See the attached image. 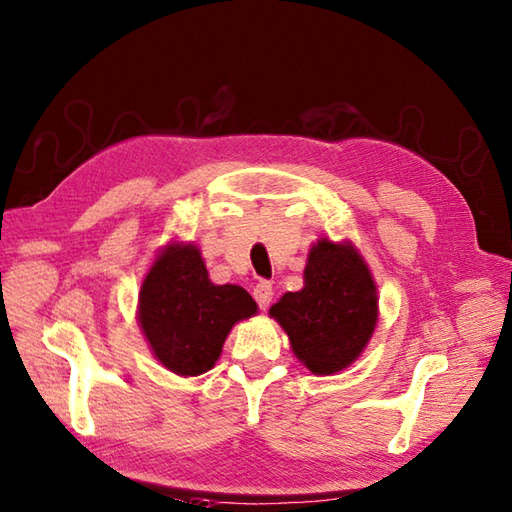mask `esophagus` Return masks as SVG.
<instances>
[{"label": "esophagus", "instance_id": "obj_1", "mask_svg": "<svg viewBox=\"0 0 512 512\" xmlns=\"http://www.w3.org/2000/svg\"><path fill=\"white\" fill-rule=\"evenodd\" d=\"M253 296H255L257 305H259L261 309H268V307H270V303H272V296H274V292H272V285H270L268 281H259V283L255 285Z\"/></svg>", "mask_w": 512, "mask_h": 512}]
</instances>
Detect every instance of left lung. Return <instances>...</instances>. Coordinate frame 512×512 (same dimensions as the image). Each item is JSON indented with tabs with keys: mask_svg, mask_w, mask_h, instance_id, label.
Here are the masks:
<instances>
[{
	"mask_svg": "<svg viewBox=\"0 0 512 512\" xmlns=\"http://www.w3.org/2000/svg\"><path fill=\"white\" fill-rule=\"evenodd\" d=\"M305 285L270 307L290 337L294 357L316 376L355 363L378 322V292L363 255L350 240L320 238L309 248Z\"/></svg>",
	"mask_w": 512,
	"mask_h": 512,
	"instance_id": "8db88e82",
	"label": "left lung"
}]
</instances>
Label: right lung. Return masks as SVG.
<instances>
[{"label":"right lung","mask_w":512,"mask_h":512,"mask_svg":"<svg viewBox=\"0 0 512 512\" xmlns=\"http://www.w3.org/2000/svg\"><path fill=\"white\" fill-rule=\"evenodd\" d=\"M257 303L240 285H216L194 242H168L138 294V326L151 355L177 376L212 370L240 320L253 318Z\"/></svg>","instance_id":"obj_1"}]
</instances>
